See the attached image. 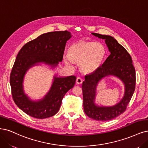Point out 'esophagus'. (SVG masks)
Wrapping results in <instances>:
<instances>
[{
	"label": "esophagus",
	"instance_id": "1",
	"mask_svg": "<svg viewBox=\"0 0 148 148\" xmlns=\"http://www.w3.org/2000/svg\"><path fill=\"white\" fill-rule=\"evenodd\" d=\"M76 83L78 84H82L83 83V79L81 78V77H77L76 78Z\"/></svg>",
	"mask_w": 148,
	"mask_h": 148
}]
</instances>
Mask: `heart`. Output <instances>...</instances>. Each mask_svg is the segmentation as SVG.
<instances>
[{"label": "heart", "mask_w": 148, "mask_h": 148, "mask_svg": "<svg viewBox=\"0 0 148 148\" xmlns=\"http://www.w3.org/2000/svg\"><path fill=\"white\" fill-rule=\"evenodd\" d=\"M106 49L100 42L79 41L70 46L69 56L64 57L68 65L78 62L79 69L84 73H92L97 69L105 57Z\"/></svg>", "instance_id": "1"}]
</instances>
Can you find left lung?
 <instances>
[{
    "mask_svg": "<svg viewBox=\"0 0 148 148\" xmlns=\"http://www.w3.org/2000/svg\"><path fill=\"white\" fill-rule=\"evenodd\" d=\"M92 35L105 40L111 54L101 67L84 76L85 81L82 84L84 111L90 118L107 121L114 119L126 110L135 89V70L130 55L116 39L110 35L97 33ZM108 75H116L123 81L126 87L125 96L115 106L97 107L93 103L96 86L101 79Z\"/></svg>",
    "mask_w": 148,
    "mask_h": 148,
    "instance_id": "left-lung-1",
    "label": "left lung"
}]
</instances>
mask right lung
Instances as JSON below:
<instances>
[{
    "mask_svg": "<svg viewBox=\"0 0 148 148\" xmlns=\"http://www.w3.org/2000/svg\"><path fill=\"white\" fill-rule=\"evenodd\" d=\"M70 37L67 30L45 33L25 44L17 55L10 76L12 97L20 109L33 118L45 119L56 114L64 96L73 87L76 78L55 76L48 94L42 100L35 102L24 94V76L29 67L37 62L56 66L63 59L65 45Z\"/></svg>",
    "mask_w": 148,
    "mask_h": 148,
    "instance_id": "obj_1",
    "label": "right lung"
}]
</instances>
